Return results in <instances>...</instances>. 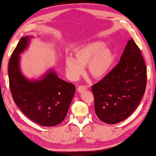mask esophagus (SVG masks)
<instances>
[{
	"label": "esophagus",
	"instance_id": "esophagus-1",
	"mask_svg": "<svg viewBox=\"0 0 156 156\" xmlns=\"http://www.w3.org/2000/svg\"><path fill=\"white\" fill-rule=\"evenodd\" d=\"M85 90H87V87L86 86H78V92H83Z\"/></svg>",
	"mask_w": 156,
	"mask_h": 156
}]
</instances>
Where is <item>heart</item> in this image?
Returning <instances> with one entry per match:
<instances>
[{
    "label": "heart",
    "mask_w": 156,
    "mask_h": 156,
    "mask_svg": "<svg viewBox=\"0 0 156 156\" xmlns=\"http://www.w3.org/2000/svg\"><path fill=\"white\" fill-rule=\"evenodd\" d=\"M75 58H65L66 72L70 79L76 80L84 73L88 65L90 74L95 78L105 77L110 72L115 62L113 49L102 41H94L76 48Z\"/></svg>",
    "instance_id": "obj_1"
}]
</instances>
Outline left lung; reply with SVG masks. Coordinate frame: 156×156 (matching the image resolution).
I'll return each instance as SVG.
<instances>
[{
  "label": "left lung",
  "mask_w": 156,
  "mask_h": 156,
  "mask_svg": "<svg viewBox=\"0 0 156 156\" xmlns=\"http://www.w3.org/2000/svg\"><path fill=\"white\" fill-rule=\"evenodd\" d=\"M146 84L144 59L140 50L131 38L117 66L91 87L98 118L111 125L125 120L138 106Z\"/></svg>",
  "instance_id": "left-lung-1"
}]
</instances>
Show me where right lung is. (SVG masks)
Listing matches in <instances>:
<instances>
[{"label":"right lung","instance_id":"1","mask_svg":"<svg viewBox=\"0 0 156 156\" xmlns=\"http://www.w3.org/2000/svg\"><path fill=\"white\" fill-rule=\"evenodd\" d=\"M34 37H22L9 62V80L13 99L22 112L38 125L54 126L67 115L75 94L72 83L58 78L53 68L37 78H29L20 67V54Z\"/></svg>","mask_w":156,"mask_h":156}]
</instances>
